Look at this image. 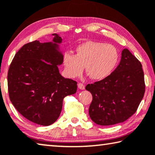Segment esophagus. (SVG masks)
<instances>
[{
	"label": "esophagus",
	"mask_w": 155,
	"mask_h": 155,
	"mask_svg": "<svg viewBox=\"0 0 155 155\" xmlns=\"http://www.w3.org/2000/svg\"><path fill=\"white\" fill-rule=\"evenodd\" d=\"M78 87L79 88L80 90H85V85L83 84V83H78Z\"/></svg>",
	"instance_id": "1"
}]
</instances>
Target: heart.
Listing matches in <instances>:
<instances>
[{
  "label": "heart",
  "instance_id": "1",
  "mask_svg": "<svg viewBox=\"0 0 155 155\" xmlns=\"http://www.w3.org/2000/svg\"><path fill=\"white\" fill-rule=\"evenodd\" d=\"M117 49L110 44L89 41L78 45L75 54L65 52L63 63L65 72L72 78L85 72L93 80H102L112 73L119 61Z\"/></svg>",
  "mask_w": 155,
  "mask_h": 155
}]
</instances>
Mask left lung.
<instances>
[{
  "mask_svg": "<svg viewBox=\"0 0 155 155\" xmlns=\"http://www.w3.org/2000/svg\"><path fill=\"white\" fill-rule=\"evenodd\" d=\"M92 95L90 119L100 126L122 123L134 114L145 93L144 74L140 61L123 50L119 65L108 77L85 87Z\"/></svg>",
  "mask_w": 155,
  "mask_h": 155,
  "instance_id": "1",
  "label": "left lung"
}]
</instances>
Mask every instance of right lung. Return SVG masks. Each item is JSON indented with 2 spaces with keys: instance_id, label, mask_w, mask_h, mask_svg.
<instances>
[{
  "instance_id": "add662e5",
  "label": "right lung",
  "mask_w": 155,
  "mask_h": 155,
  "mask_svg": "<svg viewBox=\"0 0 155 155\" xmlns=\"http://www.w3.org/2000/svg\"><path fill=\"white\" fill-rule=\"evenodd\" d=\"M52 42L34 41L18 51L9 66L7 84L12 104L29 121L48 126L60 116L63 100L75 94L77 83L61 76L58 65L63 55L62 38L53 34Z\"/></svg>"
}]
</instances>
